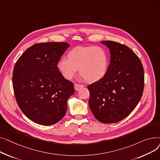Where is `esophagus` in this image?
<instances>
[{
    "instance_id": "34e87169",
    "label": "esophagus",
    "mask_w": 160,
    "mask_h": 160,
    "mask_svg": "<svg viewBox=\"0 0 160 160\" xmlns=\"http://www.w3.org/2000/svg\"><path fill=\"white\" fill-rule=\"evenodd\" d=\"M84 87V85L83 84H78V83H75L74 84V88L76 90H78L79 89L81 88Z\"/></svg>"
}]
</instances>
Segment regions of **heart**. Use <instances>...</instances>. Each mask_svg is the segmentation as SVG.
Returning a JSON list of instances; mask_svg holds the SVG:
<instances>
[{
  "label": "heart",
  "mask_w": 160,
  "mask_h": 160,
  "mask_svg": "<svg viewBox=\"0 0 160 160\" xmlns=\"http://www.w3.org/2000/svg\"><path fill=\"white\" fill-rule=\"evenodd\" d=\"M58 62L64 78L70 79L79 69V73L87 82H96L105 76L109 58L107 51L96 46H78Z\"/></svg>",
  "instance_id": "b5f03b06"
}]
</instances>
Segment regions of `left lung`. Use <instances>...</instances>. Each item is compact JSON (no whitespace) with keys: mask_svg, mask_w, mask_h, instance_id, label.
Returning a JSON list of instances; mask_svg holds the SVG:
<instances>
[{"mask_svg":"<svg viewBox=\"0 0 160 160\" xmlns=\"http://www.w3.org/2000/svg\"><path fill=\"white\" fill-rule=\"evenodd\" d=\"M110 52L105 76L88 87L89 107L102 123H117L138 105L144 89V70L138 55L125 44L101 41Z\"/></svg>","mask_w":160,"mask_h":160,"instance_id":"1","label":"left lung"}]
</instances>
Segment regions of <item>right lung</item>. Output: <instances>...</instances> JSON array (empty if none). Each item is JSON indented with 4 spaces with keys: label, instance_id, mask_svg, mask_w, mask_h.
Returning <instances> with one entry per match:
<instances>
[{
    "label": "right lung",
    "instance_id": "right-lung-1",
    "mask_svg": "<svg viewBox=\"0 0 160 160\" xmlns=\"http://www.w3.org/2000/svg\"><path fill=\"white\" fill-rule=\"evenodd\" d=\"M69 45L63 42L35 44L15 64L12 82L17 102L36 123L55 124L67 112V99L75 92L73 83L64 78L57 65Z\"/></svg>",
    "mask_w": 160,
    "mask_h": 160
}]
</instances>
